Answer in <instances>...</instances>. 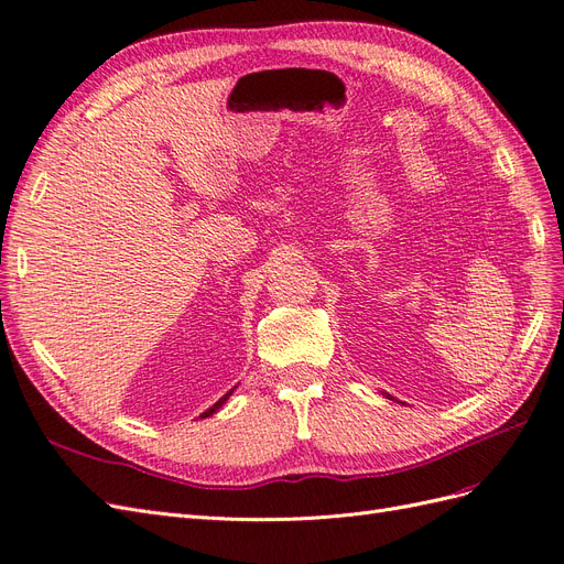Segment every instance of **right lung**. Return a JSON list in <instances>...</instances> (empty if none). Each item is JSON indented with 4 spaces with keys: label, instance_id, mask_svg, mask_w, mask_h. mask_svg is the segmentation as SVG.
Listing matches in <instances>:
<instances>
[{
    "label": "right lung",
    "instance_id": "add662e5",
    "mask_svg": "<svg viewBox=\"0 0 564 564\" xmlns=\"http://www.w3.org/2000/svg\"><path fill=\"white\" fill-rule=\"evenodd\" d=\"M234 389H236V387H234ZM234 389H231V391H227V393H225V395H223V398H220V401H217V403H215V405H213V408H208V410H206V412H204V414H202V420H206V416H210V414H213V412H217V410H220V408H223V405H225V403H227V401H229V395H231V393H234Z\"/></svg>",
    "mask_w": 564,
    "mask_h": 564
}]
</instances>
